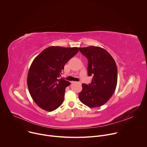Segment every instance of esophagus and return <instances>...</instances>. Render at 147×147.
Segmentation results:
<instances>
[{"label":"esophagus","instance_id":"obj_1","mask_svg":"<svg viewBox=\"0 0 147 147\" xmlns=\"http://www.w3.org/2000/svg\"><path fill=\"white\" fill-rule=\"evenodd\" d=\"M74 83H78V84H81V82H77V81H71V84H74Z\"/></svg>","mask_w":147,"mask_h":147}]
</instances>
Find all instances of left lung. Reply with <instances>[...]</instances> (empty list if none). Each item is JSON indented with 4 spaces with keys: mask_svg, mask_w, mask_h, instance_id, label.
I'll use <instances>...</instances> for the list:
<instances>
[{
    "mask_svg": "<svg viewBox=\"0 0 147 147\" xmlns=\"http://www.w3.org/2000/svg\"><path fill=\"white\" fill-rule=\"evenodd\" d=\"M79 51L88 59V76H93L90 84H82L79 99L88 107H101L111 98L116 88V62L108 51L100 47L79 48Z\"/></svg>",
    "mask_w": 147,
    "mask_h": 147,
    "instance_id": "left-lung-1",
    "label": "left lung"
}]
</instances>
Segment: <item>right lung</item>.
Wrapping results in <instances>:
<instances>
[{
    "mask_svg": "<svg viewBox=\"0 0 147 147\" xmlns=\"http://www.w3.org/2000/svg\"><path fill=\"white\" fill-rule=\"evenodd\" d=\"M78 48L49 47L33 60L28 71L27 85L34 101L42 109L52 112L64 100L65 88L70 84L61 76L66 63Z\"/></svg>",
    "mask_w": 147,
    "mask_h": 147,
    "instance_id": "1",
    "label": "right lung"
}]
</instances>
